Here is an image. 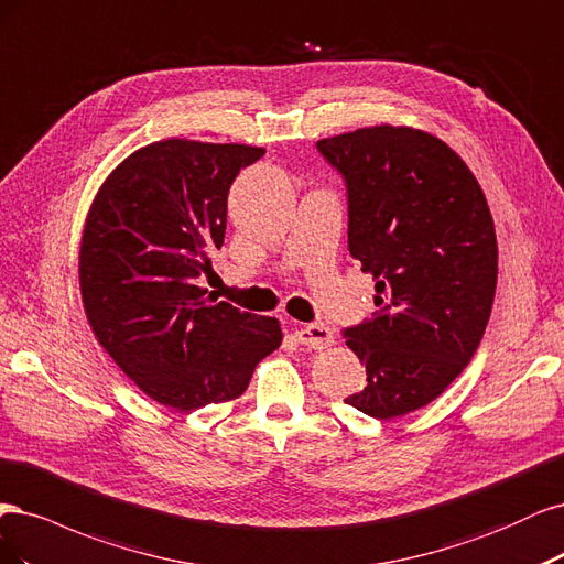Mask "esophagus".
I'll list each match as a JSON object with an SVG mask.
<instances>
[{
  "label": "esophagus",
  "mask_w": 564,
  "mask_h": 564,
  "mask_svg": "<svg viewBox=\"0 0 564 564\" xmlns=\"http://www.w3.org/2000/svg\"><path fill=\"white\" fill-rule=\"evenodd\" d=\"M295 339L308 349H325L335 341V335L325 323H308V325H300V328H295Z\"/></svg>",
  "instance_id": "1"
}]
</instances>
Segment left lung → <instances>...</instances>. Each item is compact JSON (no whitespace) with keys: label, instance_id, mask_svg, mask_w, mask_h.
<instances>
[{"label":"left lung","instance_id":"left-lung-1","mask_svg":"<svg viewBox=\"0 0 564 564\" xmlns=\"http://www.w3.org/2000/svg\"><path fill=\"white\" fill-rule=\"evenodd\" d=\"M316 150L347 187L349 252L377 279L372 318L341 333L368 375L344 403L393 420L474 358L495 302V223L459 154L424 131L375 126Z\"/></svg>","mask_w":564,"mask_h":564}]
</instances>
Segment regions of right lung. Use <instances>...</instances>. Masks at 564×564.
I'll return each instance as SVG.
<instances>
[{"label":"right lung","mask_w":564,"mask_h":564,"mask_svg":"<svg viewBox=\"0 0 564 564\" xmlns=\"http://www.w3.org/2000/svg\"><path fill=\"white\" fill-rule=\"evenodd\" d=\"M262 154L248 144L152 142L90 206L79 252L86 318L126 377L166 408L239 398L281 347L276 318L208 302L196 285L225 243L231 183Z\"/></svg>","instance_id":"obj_1"}]
</instances>
